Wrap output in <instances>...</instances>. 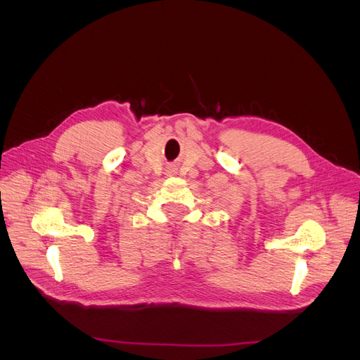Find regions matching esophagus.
<instances>
[{"mask_svg":"<svg viewBox=\"0 0 360 360\" xmlns=\"http://www.w3.org/2000/svg\"><path fill=\"white\" fill-rule=\"evenodd\" d=\"M167 172L169 174V176H172V174H176V168H174V167H168Z\"/></svg>","mask_w":360,"mask_h":360,"instance_id":"34e87169","label":"esophagus"}]
</instances>
